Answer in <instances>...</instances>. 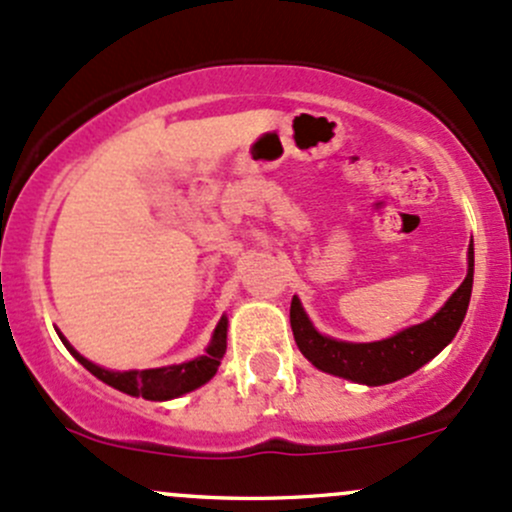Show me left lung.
Listing matches in <instances>:
<instances>
[{
  "label": "left lung",
  "mask_w": 512,
  "mask_h": 512,
  "mask_svg": "<svg viewBox=\"0 0 512 512\" xmlns=\"http://www.w3.org/2000/svg\"><path fill=\"white\" fill-rule=\"evenodd\" d=\"M473 288V244H468V273L461 286L441 305L439 313L424 323L399 330L397 335L377 342H345L315 330L298 295L291 300V328L298 350L318 370L350 379V382L379 387L397 382L434 360L456 337L466 318Z\"/></svg>",
  "instance_id": "8db88e82"
}]
</instances>
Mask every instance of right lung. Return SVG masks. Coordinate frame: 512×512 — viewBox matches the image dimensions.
Masks as SVG:
<instances>
[{"mask_svg":"<svg viewBox=\"0 0 512 512\" xmlns=\"http://www.w3.org/2000/svg\"><path fill=\"white\" fill-rule=\"evenodd\" d=\"M226 328H229V320L226 315H221V320L214 328L212 340H209L204 355L194 357V360L182 362V365H167V367H155V370H105V367L96 365V362L86 360L66 337H61V342L66 345V350L86 367L93 377H98L100 382H105L108 387L118 389V392L130 394V397H142L150 399V402H167V399H177L182 394L194 392L202 384H207L214 377L221 365V357L226 352Z\"/></svg>","mask_w":512,"mask_h":512,"instance_id":"add662e5","label":"right lung"}]
</instances>
